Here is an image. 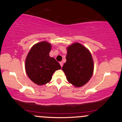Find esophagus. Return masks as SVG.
I'll list each match as a JSON object with an SVG mask.
<instances>
[{"label":"esophagus","instance_id":"obj_1","mask_svg":"<svg viewBox=\"0 0 122 122\" xmlns=\"http://www.w3.org/2000/svg\"><path fill=\"white\" fill-rule=\"evenodd\" d=\"M60 65H61V66L62 67V66H63V62H62V61L60 62Z\"/></svg>","mask_w":122,"mask_h":122}]
</instances>
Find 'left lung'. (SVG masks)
I'll list each match as a JSON object with an SVG mask.
<instances>
[{"label":"left lung","instance_id":"obj_1","mask_svg":"<svg viewBox=\"0 0 122 122\" xmlns=\"http://www.w3.org/2000/svg\"><path fill=\"white\" fill-rule=\"evenodd\" d=\"M66 59L62 70L68 82L76 87L87 83L94 69L93 58L88 49L78 42L73 43L67 47Z\"/></svg>","mask_w":122,"mask_h":122}]
</instances>
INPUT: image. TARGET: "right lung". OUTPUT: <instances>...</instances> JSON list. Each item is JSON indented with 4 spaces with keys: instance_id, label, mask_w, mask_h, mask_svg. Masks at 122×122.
<instances>
[{
    "instance_id": "obj_1",
    "label": "right lung",
    "mask_w": 122,
    "mask_h": 122,
    "mask_svg": "<svg viewBox=\"0 0 122 122\" xmlns=\"http://www.w3.org/2000/svg\"><path fill=\"white\" fill-rule=\"evenodd\" d=\"M51 49L50 43L41 42L33 45L26 57V73L32 81L38 85L48 83L54 72L61 68L59 63L49 56Z\"/></svg>"
}]
</instances>
